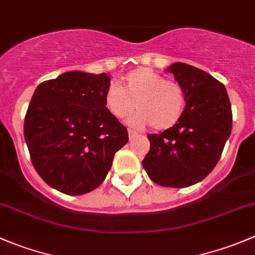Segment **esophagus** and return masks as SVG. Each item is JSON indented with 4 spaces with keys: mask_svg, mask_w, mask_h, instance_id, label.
Returning <instances> with one entry per match:
<instances>
[{
    "mask_svg": "<svg viewBox=\"0 0 255 255\" xmlns=\"http://www.w3.org/2000/svg\"><path fill=\"white\" fill-rule=\"evenodd\" d=\"M128 137H129V140H132L133 138L137 137V132H134L132 129H128Z\"/></svg>",
    "mask_w": 255,
    "mask_h": 255,
    "instance_id": "obj_1",
    "label": "esophagus"
}]
</instances>
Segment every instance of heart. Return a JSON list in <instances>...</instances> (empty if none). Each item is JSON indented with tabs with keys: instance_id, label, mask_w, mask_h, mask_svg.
<instances>
[{
	"instance_id": "1",
	"label": "heart",
	"mask_w": 255,
	"mask_h": 255,
	"mask_svg": "<svg viewBox=\"0 0 255 255\" xmlns=\"http://www.w3.org/2000/svg\"><path fill=\"white\" fill-rule=\"evenodd\" d=\"M107 111L122 120L137 107L128 123L143 128L151 125L154 129L164 130L179 122L185 111V92L181 85L165 80L161 74L148 68H139L126 74L120 86L111 85L104 94Z\"/></svg>"
}]
</instances>
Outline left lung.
Segmentation results:
<instances>
[{
    "label": "left lung",
    "instance_id": "8db88e82",
    "mask_svg": "<svg viewBox=\"0 0 255 255\" xmlns=\"http://www.w3.org/2000/svg\"><path fill=\"white\" fill-rule=\"evenodd\" d=\"M181 85L186 107L176 125L148 134L150 150L143 168L155 184L187 187L206 177L220 160L232 130L225 85L201 69L174 63L166 69Z\"/></svg>",
    "mask_w": 255,
    "mask_h": 255
}]
</instances>
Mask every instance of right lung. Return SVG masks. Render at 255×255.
<instances>
[{
  "label": "right lung",
  "mask_w": 255,
  "mask_h": 255,
  "mask_svg": "<svg viewBox=\"0 0 255 255\" xmlns=\"http://www.w3.org/2000/svg\"><path fill=\"white\" fill-rule=\"evenodd\" d=\"M110 76L68 71L35 89L24 118L33 166L53 189L84 195L102 184L127 128L107 111Z\"/></svg>",
  "instance_id": "1"
}]
</instances>
